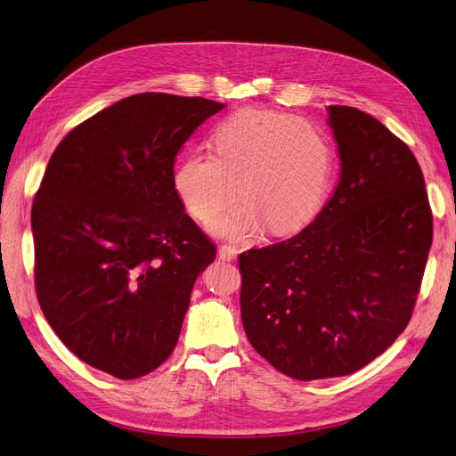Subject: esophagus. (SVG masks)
Returning <instances> with one entry per match:
<instances>
[{
  "instance_id": "34e87169",
  "label": "esophagus",
  "mask_w": 456,
  "mask_h": 456,
  "mask_svg": "<svg viewBox=\"0 0 456 456\" xmlns=\"http://www.w3.org/2000/svg\"><path fill=\"white\" fill-rule=\"evenodd\" d=\"M237 257V248L232 247V245H223L219 248V259H223V262H233V259Z\"/></svg>"
}]
</instances>
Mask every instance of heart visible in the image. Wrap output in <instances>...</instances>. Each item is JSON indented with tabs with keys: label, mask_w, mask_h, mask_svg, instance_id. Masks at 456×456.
<instances>
[{
	"label": "heart",
	"mask_w": 456,
	"mask_h": 456,
	"mask_svg": "<svg viewBox=\"0 0 456 456\" xmlns=\"http://www.w3.org/2000/svg\"><path fill=\"white\" fill-rule=\"evenodd\" d=\"M213 156H183L172 176L183 209L200 224L243 204L211 226L215 235L245 240L262 224L288 235L312 223L327 204L334 148L321 129L297 115L245 107L213 129Z\"/></svg>",
	"instance_id": "b5f03b06"
}]
</instances>
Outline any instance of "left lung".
Returning a JSON list of instances; mask_svg holds the SVG:
<instances>
[{"instance_id": "1", "label": "left lung", "mask_w": 456, "mask_h": 456, "mask_svg": "<svg viewBox=\"0 0 456 456\" xmlns=\"http://www.w3.org/2000/svg\"><path fill=\"white\" fill-rule=\"evenodd\" d=\"M341 175L297 235L240 256L247 338L298 380L351 375L380 356L414 312L432 211L411 150L375 117L329 107Z\"/></svg>"}]
</instances>
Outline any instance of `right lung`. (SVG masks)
<instances>
[{
	"label": "right lung",
	"instance_id": "add662e5",
	"mask_svg": "<svg viewBox=\"0 0 456 456\" xmlns=\"http://www.w3.org/2000/svg\"><path fill=\"white\" fill-rule=\"evenodd\" d=\"M223 103L127 96L55 148L35 194V289L59 339L122 380L172 354L194 280L215 245L185 213L172 176L183 142Z\"/></svg>",
	"mask_w": 456,
	"mask_h": 456
}]
</instances>
